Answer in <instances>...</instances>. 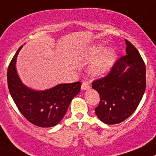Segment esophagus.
<instances>
[{
    "mask_svg": "<svg viewBox=\"0 0 156 156\" xmlns=\"http://www.w3.org/2000/svg\"><path fill=\"white\" fill-rule=\"evenodd\" d=\"M90 86H89V84L86 81H84L82 83V85H81V90L82 91H87V90L89 89Z\"/></svg>",
    "mask_w": 156,
    "mask_h": 156,
    "instance_id": "obj_1",
    "label": "esophagus"
}]
</instances>
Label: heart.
I'll use <instances>...</instances> for the list:
<instances>
[{
    "label": "heart",
    "mask_w": 156,
    "mask_h": 156,
    "mask_svg": "<svg viewBox=\"0 0 156 156\" xmlns=\"http://www.w3.org/2000/svg\"><path fill=\"white\" fill-rule=\"evenodd\" d=\"M116 57L117 53L114 48H105V45L102 44H94L86 48L79 58L91 61L97 57L88 68V72L94 78H100L105 75L112 67Z\"/></svg>",
    "instance_id": "heart-1"
}]
</instances>
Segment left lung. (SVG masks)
<instances>
[{
    "label": "left lung",
    "instance_id": "obj_1",
    "mask_svg": "<svg viewBox=\"0 0 156 156\" xmlns=\"http://www.w3.org/2000/svg\"><path fill=\"white\" fill-rule=\"evenodd\" d=\"M126 55L115 62L111 72L94 81L92 88L100 95L97 117L108 125L120 123L129 117L145 91V65L132 43L125 40Z\"/></svg>",
    "mask_w": 156,
    "mask_h": 156
}]
</instances>
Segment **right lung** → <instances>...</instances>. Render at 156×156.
I'll use <instances>...</instances> for the list:
<instances>
[{
    "label": "right lung",
    "instance_id": "obj_1",
    "mask_svg": "<svg viewBox=\"0 0 156 156\" xmlns=\"http://www.w3.org/2000/svg\"><path fill=\"white\" fill-rule=\"evenodd\" d=\"M23 45L19 48L8 69L10 94L19 111L30 123L42 128L55 126L62 121L71 100L80 92L81 82L58 84L46 90H35L25 85L16 68Z\"/></svg>",
    "mask_w": 156,
    "mask_h": 156
}]
</instances>
